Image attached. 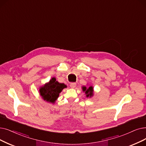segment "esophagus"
<instances>
[{
	"label": "esophagus",
	"instance_id": "obj_1",
	"mask_svg": "<svg viewBox=\"0 0 146 146\" xmlns=\"http://www.w3.org/2000/svg\"><path fill=\"white\" fill-rule=\"evenodd\" d=\"M70 87L72 88H74L76 87V84L74 83V82H73V83H71L70 85Z\"/></svg>",
	"mask_w": 146,
	"mask_h": 146
}]
</instances>
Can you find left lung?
<instances>
[{"instance_id":"obj_1","label":"left lung","mask_w":146,"mask_h":146,"mask_svg":"<svg viewBox=\"0 0 146 146\" xmlns=\"http://www.w3.org/2000/svg\"><path fill=\"white\" fill-rule=\"evenodd\" d=\"M82 91L85 92L86 94V97L87 98H91L94 96V88L92 85H90L88 88H86L85 86L82 87Z\"/></svg>"}]
</instances>
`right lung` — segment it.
<instances>
[{
    "label": "right lung",
    "instance_id": "1",
    "mask_svg": "<svg viewBox=\"0 0 146 146\" xmlns=\"http://www.w3.org/2000/svg\"><path fill=\"white\" fill-rule=\"evenodd\" d=\"M66 88H67L66 85L59 83L57 80H56V78L54 77L45 85L39 87V92L44 101L54 104L55 101L58 99L60 94L63 89Z\"/></svg>",
    "mask_w": 146,
    "mask_h": 146
}]
</instances>
